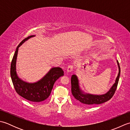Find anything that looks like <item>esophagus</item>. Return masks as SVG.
I'll return each mask as SVG.
<instances>
[{"mask_svg": "<svg viewBox=\"0 0 130 130\" xmlns=\"http://www.w3.org/2000/svg\"><path fill=\"white\" fill-rule=\"evenodd\" d=\"M73 69H74V67L73 65H69L68 68H67V73H71L72 72V71H73Z\"/></svg>", "mask_w": 130, "mask_h": 130, "instance_id": "34e87169", "label": "esophagus"}]
</instances>
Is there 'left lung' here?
Segmentation results:
<instances>
[{"mask_svg": "<svg viewBox=\"0 0 130 130\" xmlns=\"http://www.w3.org/2000/svg\"><path fill=\"white\" fill-rule=\"evenodd\" d=\"M117 62L119 71H118L117 78L116 79L115 83L112 85V87L110 88V89L104 94L95 95L85 93L80 87L78 77L76 75H73L71 78V93H72V94L74 96V98L76 100L81 102L82 103H83L85 105H88V106H91V105L93 104H99L109 101L114 95L115 91L117 89L120 76L121 70L118 60L117 61Z\"/></svg>", "mask_w": 130, "mask_h": 130, "instance_id": "obj_1", "label": "left lung"}]
</instances>
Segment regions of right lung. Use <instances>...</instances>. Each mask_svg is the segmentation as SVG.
Masks as SVG:
<instances>
[{"instance_id":"add662e5","label":"right lung","mask_w":130,"mask_h":130,"mask_svg":"<svg viewBox=\"0 0 130 130\" xmlns=\"http://www.w3.org/2000/svg\"><path fill=\"white\" fill-rule=\"evenodd\" d=\"M35 35L29 36L22 41L16 48L10 65V76L16 92L27 100L40 102L45 101L50 95L55 82L63 75V71L59 67L52 68L42 79L35 83H28L19 78L16 71V61L18 48L22 44Z\"/></svg>"}]
</instances>
